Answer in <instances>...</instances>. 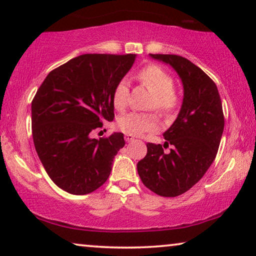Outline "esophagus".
Wrapping results in <instances>:
<instances>
[{
    "label": "esophagus",
    "instance_id": "esophagus-1",
    "mask_svg": "<svg viewBox=\"0 0 256 256\" xmlns=\"http://www.w3.org/2000/svg\"><path fill=\"white\" fill-rule=\"evenodd\" d=\"M124 138H126V141H127V142H132V141H134V136H132V135H129V134H126L124 135Z\"/></svg>",
    "mask_w": 256,
    "mask_h": 256
}]
</instances>
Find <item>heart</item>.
<instances>
[{
    "mask_svg": "<svg viewBox=\"0 0 256 256\" xmlns=\"http://www.w3.org/2000/svg\"><path fill=\"white\" fill-rule=\"evenodd\" d=\"M138 78L154 93L152 107L163 113H170L176 108L178 98L174 92V82L166 71L157 65H149L140 71ZM112 100L118 110H124L127 107L129 101V85L127 80L122 79L118 82ZM118 127L126 134L140 136L155 129L157 127V120L152 114L130 112L118 118Z\"/></svg>",
    "mask_w": 256,
    "mask_h": 256,
    "instance_id": "1",
    "label": "heart"
}]
</instances>
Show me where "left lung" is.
<instances>
[{
  "instance_id": "obj_1",
  "label": "left lung",
  "mask_w": 256,
  "mask_h": 256,
  "mask_svg": "<svg viewBox=\"0 0 256 256\" xmlns=\"http://www.w3.org/2000/svg\"><path fill=\"white\" fill-rule=\"evenodd\" d=\"M170 65L183 84L184 96L178 116L164 132V146L148 143L138 172L149 190L162 197H177L197 184L214 160L222 140L224 113L213 80L191 62L176 54H149Z\"/></svg>"
}]
</instances>
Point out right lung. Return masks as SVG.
Here are the masks:
<instances>
[{
    "instance_id": "right-lung-1",
    "label": "right lung",
    "mask_w": 256,
    "mask_h": 256,
    "mask_svg": "<svg viewBox=\"0 0 256 256\" xmlns=\"http://www.w3.org/2000/svg\"><path fill=\"white\" fill-rule=\"evenodd\" d=\"M136 54H82L48 73L31 104L32 138L45 171L58 188L87 194L110 177L124 148L122 132L93 138L90 132L113 121L115 86Z\"/></svg>"
}]
</instances>
